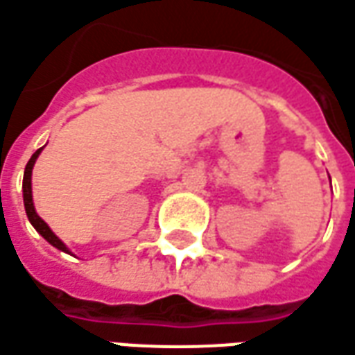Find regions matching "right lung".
Wrapping results in <instances>:
<instances>
[{
    "label": "right lung",
    "mask_w": 355,
    "mask_h": 355,
    "mask_svg": "<svg viewBox=\"0 0 355 355\" xmlns=\"http://www.w3.org/2000/svg\"><path fill=\"white\" fill-rule=\"evenodd\" d=\"M40 151H42V147L40 149H36L35 153H33V157L28 159V163H26L25 167V177H23V200H25V209H26V216H28V221L33 223V227L42 235V237L52 245V247L60 248V250H64V252H69L67 247L60 241V239L52 233V229L46 225L42 218H38V214H36L35 204H33V188H31V175H33V167H35V161L36 157L40 155Z\"/></svg>",
    "instance_id": "add662e5"
}]
</instances>
